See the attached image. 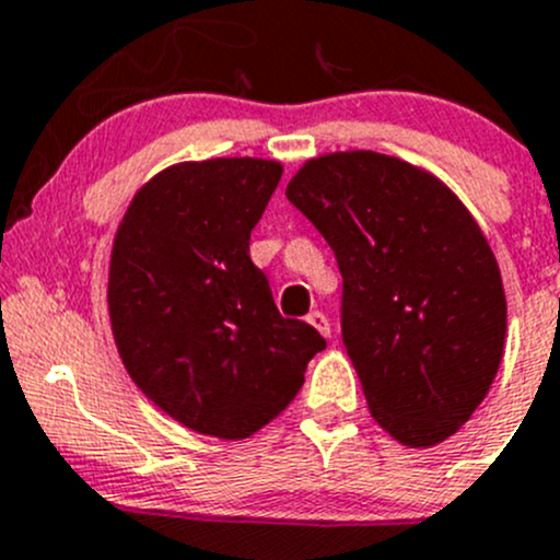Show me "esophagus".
Here are the masks:
<instances>
[{"instance_id": "esophagus-1", "label": "esophagus", "mask_w": 560, "mask_h": 560, "mask_svg": "<svg viewBox=\"0 0 560 560\" xmlns=\"http://www.w3.org/2000/svg\"><path fill=\"white\" fill-rule=\"evenodd\" d=\"M307 323H310V326L318 328L323 337H331V323H328V318L320 313V310H313V313L307 315Z\"/></svg>"}]
</instances>
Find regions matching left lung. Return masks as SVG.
Segmentation results:
<instances>
[{
	"label": "left lung",
	"instance_id": "8db88e82",
	"mask_svg": "<svg viewBox=\"0 0 560 560\" xmlns=\"http://www.w3.org/2000/svg\"><path fill=\"white\" fill-rule=\"evenodd\" d=\"M285 196L337 256L372 418L405 445L447 440L504 355V288L475 218L429 172L372 151L307 161Z\"/></svg>",
	"mask_w": 560,
	"mask_h": 560
}]
</instances>
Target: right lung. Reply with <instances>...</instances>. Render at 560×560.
Masks as SVG:
<instances>
[{
    "instance_id": "obj_1",
    "label": "right lung",
    "mask_w": 560,
    "mask_h": 560,
    "mask_svg": "<svg viewBox=\"0 0 560 560\" xmlns=\"http://www.w3.org/2000/svg\"><path fill=\"white\" fill-rule=\"evenodd\" d=\"M282 166L188 161L159 172L126 210L109 258V323L137 388L170 418L245 440L293 401L326 339L282 318L250 261Z\"/></svg>"
}]
</instances>
